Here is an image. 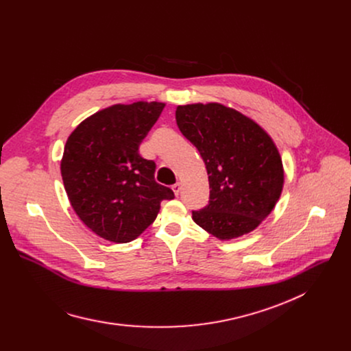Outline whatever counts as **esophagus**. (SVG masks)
I'll return each instance as SVG.
<instances>
[{"label":"esophagus","instance_id":"34e87169","mask_svg":"<svg viewBox=\"0 0 351 351\" xmlns=\"http://www.w3.org/2000/svg\"><path fill=\"white\" fill-rule=\"evenodd\" d=\"M172 190H173V193H175V195L178 197L179 195V193H180V190H182V183L180 182H178V183H175L173 186H172Z\"/></svg>","mask_w":351,"mask_h":351}]
</instances>
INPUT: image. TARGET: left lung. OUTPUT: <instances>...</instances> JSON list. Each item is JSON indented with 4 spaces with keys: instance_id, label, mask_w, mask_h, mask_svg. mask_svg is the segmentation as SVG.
I'll use <instances>...</instances> for the list:
<instances>
[{
    "instance_id": "obj_1",
    "label": "left lung",
    "mask_w": 351,
    "mask_h": 351,
    "mask_svg": "<svg viewBox=\"0 0 351 351\" xmlns=\"http://www.w3.org/2000/svg\"><path fill=\"white\" fill-rule=\"evenodd\" d=\"M182 134L198 149L210 204L193 221L219 240L253 232L275 208L285 169L272 137L254 119L221 103L176 107Z\"/></svg>"
}]
</instances>
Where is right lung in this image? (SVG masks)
Instances as JSON below:
<instances>
[{"mask_svg":"<svg viewBox=\"0 0 351 351\" xmlns=\"http://www.w3.org/2000/svg\"><path fill=\"white\" fill-rule=\"evenodd\" d=\"M165 103L114 104L82 121L69 134L61 175L79 219L97 236L129 243L152 225L162 199L175 197L156 182V162L138 145Z\"/></svg>","mask_w":351,"mask_h":351,"instance_id":"1","label":"right lung"}]
</instances>
